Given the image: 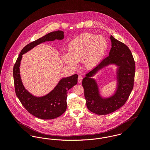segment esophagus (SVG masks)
Listing matches in <instances>:
<instances>
[{"label":"esophagus","instance_id":"1","mask_svg":"<svg viewBox=\"0 0 150 150\" xmlns=\"http://www.w3.org/2000/svg\"><path fill=\"white\" fill-rule=\"evenodd\" d=\"M82 80H83V77L81 75H79V77H78V83H81Z\"/></svg>","mask_w":150,"mask_h":150}]
</instances>
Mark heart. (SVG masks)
<instances>
[{
	"label": "heart",
	"mask_w": 150,
	"mask_h": 150,
	"mask_svg": "<svg viewBox=\"0 0 150 150\" xmlns=\"http://www.w3.org/2000/svg\"><path fill=\"white\" fill-rule=\"evenodd\" d=\"M108 47L107 40L102 35L90 33L81 34L72 39L67 45V54L62 56L66 64L76 67L83 62L87 69H91L100 61Z\"/></svg>",
	"instance_id": "heart-1"
}]
</instances>
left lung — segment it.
<instances>
[{
	"instance_id": "left-lung-1",
	"label": "left lung",
	"mask_w": 150,
	"mask_h": 150,
	"mask_svg": "<svg viewBox=\"0 0 150 150\" xmlns=\"http://www.w3.org/2000/svg\"><path fill=\"white\" fill-rule=\"evenodd\" d=\"M111 48L108 56L103 59L83 79L82 85L88 109L98 115L111 113L122 107L132 91L135 74V63L130 50L124 43L110 36ZM110 65L117 66V86L114 93L104 97L100 93L97 81L93 77L100 69Z\"/></svg>"
}]
</instances>
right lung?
Segmentation results:
<instances>
[{"label": "right lung", "instance_id": "right-lung-1", "mask_svg": "<svg viewBox=\"0 0 150 150\" xmlns=\"http://www.w3.org/2000/svg\"><path fill=\"white\" fill-rule=\"evenodd\" d=\"M64 39V32L58 30L50 32L28 44L22 48L13 67V77L17 96L30 114L42 120L54 119L64 113L67 108V91L77 84L78 75L74 74L64 77L47 94L42 96H35L25 88L22 81L20 67L22 55L41 43L55 40H62Z\"/></svg>", "mask_w": 150, "mask_h": 150}]
</instances>
